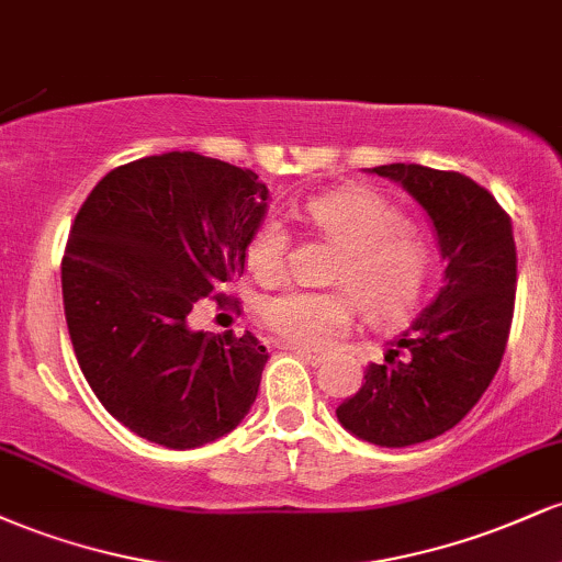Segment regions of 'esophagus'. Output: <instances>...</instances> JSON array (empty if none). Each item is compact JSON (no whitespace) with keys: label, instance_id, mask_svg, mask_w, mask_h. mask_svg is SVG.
Masks as SVG:
<instances>
[{"label":"esophagus","instance_id":"obj_1","mask_svg":"<svg viewBox=\"0 0 562 562\" xmlns=\"http://www.w3.org/2000/svg\"><path fill=\"white\" fill-rule=\"evenodd\" d=\"M288 348L293 353H299L303 362H308V364H314V367L325 362V353H322V351H312V348H301V346H288Z\"/></svg>","mask_w":562,"mask_h":562}]
</instances>
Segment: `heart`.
Listing matches in <instances>:
<instances>
[{"instance_id":"heart-1","label":"heart","mask_w":562,"mask_h":562,"mask_svg":"<svg viewBox=\"0 0 562 562\" xmlns=\"http://www.w3.org/2000/svg\"><path fill=\"white\" fill-rule=\"evenodd\" d=\"M306 218L338 245L327 280L333 290H290L261 306L269 333L290 346L319 348L344 335L359 306L370 322H396L417 306L434 269V245L406 224L404 211L367 187H344L306 203ZM248 269L277 285L290 269V232L277 216L263 218L248 243Z\"/></svg>"}]
</instances>
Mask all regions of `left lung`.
Returning a JSON list of instances; mask_svg holds the SVG:
<instances>
[{
    "label": "left lung",
    "instance_id": "8db88e82",
    "mask_svg": "<svg viewBox=\"0 0 562 562\" xmlns=\"http://www.w3.org/2000/svg\"><path fill=\"white\" fill-rule=\"evenodd\" d=\"M402 182L428 216L447 259L443 288L370 364L362 389L335 409L378 447H412L454 428L486 393L505 357L518 285L513 222L486 187L417 164L372 169Z\"/></svg>",
    "mask_w": 562,
    "mask_h": 562
}]
</instances>
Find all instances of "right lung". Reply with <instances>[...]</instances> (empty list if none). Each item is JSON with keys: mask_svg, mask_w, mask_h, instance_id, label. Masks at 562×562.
<instances>
[{"mask_svg": "<svg viewBox=\"0 0 562 562\" xmlns=\"http://www.w3.org/2000/svg\"><path fill=\"white\" fill-rule=\"evenodd\" d=\"M259 173L198 153L147 156L89 192L63 254L76 359L102 406L169 449L229 434L259 393L267 348L254 333H192L200 299L240 312L227 285L267 216Z\"/></svg>", "mask_w": 562, "mask_h": 562, "instance_id": "obj_1", "label": "right lung"}]
</instances>
